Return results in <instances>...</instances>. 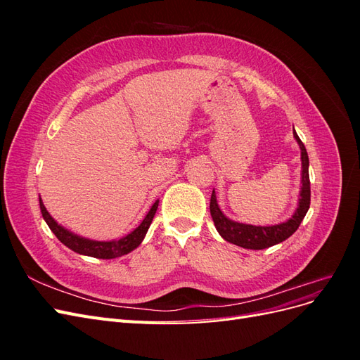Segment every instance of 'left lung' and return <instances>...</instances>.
Returning a JSON list of instances; mask_svg holds the SVG:
<instances>
[{
    "mask_svg": "<svg viewBox=\"0 0 360 360\" xmlns=\"http://www.w3.org/2000/svg\"><path fill=\"white\" fill-rule=\"evenodd\" d=\"M296 138L297 144L300 147V159H302V186L299 192V202L297 209L294 214L287 219L285 222H281L276 225L261 226V225H249L231 221L226 217L222 210L219 209V204L216 200L214 189L212 192L210 198V214L214 222L217 233L221 234L222 238L233 245H237L245 249H266L281 242L287 240V238L296 233L300 222L303 221L304 214L308 213L309 204H311V183H309V159L307 148H304L300 138L296 132H292Z\"/></svg>",
    "mask_w": 360,
    "mask_h": 360,
    "instance_id": "1",
    "label": "left lung"
}]
</instances>
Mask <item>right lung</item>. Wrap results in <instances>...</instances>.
Returning a JSON list of instances; mask_svg holds the SVG:
<instances>
[{
  "label": "right lung",
  "mask_w": 360,
  "mask_h": 360,
  "mask_svg": "<svg viewBox=\"0 0 360 360\" xmlns=\"http://www.w3.org/2000/svg\"><path fill=\"white\" fill-rule=\"evenodd\" d=\"M39 201H40V210H41L43 219H45V222L51 228V231L57 236V238L64 246H68L76 254L101 258V259H111V258L122 257V255L132 252L134 249H136L141 245V242L144 240V237L148 231L150 224H151V221H153V217L158 210V205H159V200H158L153 205H151V209L146 214L143 222H141L132 233H129L127 236L118 238V240L99 242V240H90V238H85V237H81L78 234L69 231L68 228L60 225L49 214L45 204L41 202V198H39Z\"/></svg>",
  "instance_id": "add662e5"
}]
</instances>
